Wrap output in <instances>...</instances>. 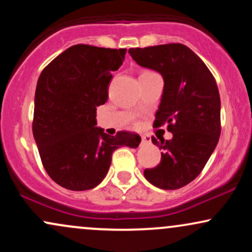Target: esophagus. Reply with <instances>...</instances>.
Instances as JSON below:
<instances>
[{"instance_id": "1", "label": "esophagus", "mask_w": 252, "mask_h": 252, "mask_svg": "<svg viewBox=\"0 0 252 252\" xmlns=\"http://www.w3.org/2000/svg\"><path fill=\"white\" fill-rule=\"evenodd\" d=\"M150 138L148 137V136H142V143H150Z\"/></svg>"}]
</instances>
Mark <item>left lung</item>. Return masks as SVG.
Here are the masks:
<instances>
[{"label": "left lung", "instance_id": "8db88e82", "mask_svg": "<svg viewBox=\"0 0 252 252\" xmlns=\"http://www.w3.org/2000/svg\"><path fill=\"white\" fill-rule=\"evenodd\" d=\"M136 63L163 78V94L155 114L158 126H168L172 140L152 142L161 152L144 178L162 189H178L201 173L220 136V97L212 73L192 50L181 43L130 48Z\"/></svg>", "mask_w": 252, "mask_h": 252}]
</instances>
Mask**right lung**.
Returning a JSON list of instances; mask_svg holds the SVG:
<instances>
[{"mask_svg":"<svg viewBox=\"0 0 252 252\" xmlns=\"http://www.w3.org/2000/svg\"><path fill=\"white\" fill-rule=\"evenodd\" d=\"M126 50L74 45L40 74L34 98L33 135L47 174L66 189H94L108 174L112 153L137 148L129 131L110 136L97 126V106L108 100L112 72Z\"/></svg>","mask_w":252,"mask_h":252,"instance_id":"obj_1","label":"right lung"}]
</instances>
